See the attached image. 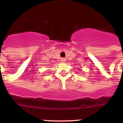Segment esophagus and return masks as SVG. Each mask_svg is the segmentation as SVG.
<instances>
[{"label": "esophagus", "mask_w": 123, "mask_h": 123, "mask_svg": "<svg viewBox=\"0 0 123 123\" xmlns=\"http://www.w3.org/2000/svg\"><path fill=\"white\" fill-rule=\"evenodd\" d=\"M65 61H66V59H64V58H61V62H64Z\"/></svg>", "instance_id": "obj_1"}]
</instances>
